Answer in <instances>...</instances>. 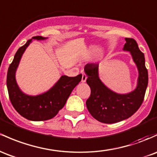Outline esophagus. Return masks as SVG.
Listing matches in <instances>:
<instances>
[{"instance_id":"esophagus-1","label":"esophagus","mask_w":157,"mask_h":157,"mask_svg":"<svg viewBox=\"0 0 157 157\" xmlns=\"http://www.w3.org/2000/svg\"><path fill=\"white\" fill-rule=\"evenodd\" d=\"M86 79H87V76L86 75V74L82 73V82H85L86 81Z\"/></svg>"}]
</instances>
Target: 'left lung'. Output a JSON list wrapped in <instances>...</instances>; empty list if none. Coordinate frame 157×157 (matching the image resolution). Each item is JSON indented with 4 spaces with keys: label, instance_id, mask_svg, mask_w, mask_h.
<instances>
[{
    "label": "left lung",
    "instance_id": "obj_1",
    "mask_svg": "<svg viewBox=\"0 0 157 157\" xmlns=\"http://www.w3.org/2000/svg\"><path fill=\"white\" fill-rule=\"evenodd\" d=\"M124 51H130L139 70L136 89L130 93L117 94L101 81L98 77V64L89 63L84 71L86 82L91 89L86 106L93 118L105 124H113L127 119L139 109L144 101L148 82V74L144 64V55L139 50L135 39L125 38Z\"/></svg>",
    "mask_w": 157,
    "mask_h": 157
}]
</instances>
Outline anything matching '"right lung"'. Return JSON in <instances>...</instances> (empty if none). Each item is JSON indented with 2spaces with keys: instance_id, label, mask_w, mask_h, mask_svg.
Here are the masks:
<instances>
[{
  "instance_id": "obj_1",
  "label": "right lung",
  "mask_w": 157,
  "mask_h": 157,
  "mask_svg": "<svg viewBox=\"0 0 157 157\" xmlns=\"http://www.w3.org/2000/svg\"><path fill=\"white\" fill-rule=\"evenodd\" d=\"M47 38L34 36L21 46L15 54L14 59L8 68L6 77L9 97L13 107L24 118L30 121H46L56 116L65 106L72 90L81 81L82 75L71 77L62 76L58 82L44 94L29 96L24 94L18 88L15 80V71L21 58L33 39L43 40Z\"/></svg>"
}]
</instances>
